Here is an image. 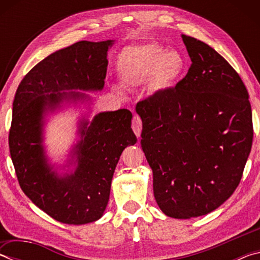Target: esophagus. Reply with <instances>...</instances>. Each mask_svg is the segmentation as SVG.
I'll list each match as a JSON object with an SVG mask.
<instances>
[{"label":"esophagus","instance_id":"obj_1","mask_svg":"<svg viewBox=\"0 0 260 260\" xmlns=\"http://www.w3.org/2000/svg\"><path fill=\"white\" fill-rule=\"evenodd\" d=\"M132 128H133L135 135L140 138L141 136V131H142V120L139 116H134L133 121H132Z\"/></svg>","mask_w":260,"mask_h":260}]
</instances>
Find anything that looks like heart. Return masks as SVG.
Masks as SVG:
<instances>
[{
    "mask_svg": "<svg viewBox=\"0 0 260 260\" xmlns=\"http://www.w3.org/2000/svg\"><path fill=\"white\" fill-rule=\"evenodd\" d=\"M184 69L186 61L179 51L156 43L127 47L118 58V71L127 87H140L148 81L153 91L173 86Z\"/></svg>",
    "mask_w": 260,
    "mask_h": 260,
    "instance_id": "b5f03b06",
    "label": "heart"
}]
</instances>
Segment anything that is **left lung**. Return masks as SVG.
<instances>
[{
  "mask_svg": "<svg viewBox=\"0 0 260 260\" xmlns=\"http://www.w3.org/2000/svg\"><path fill=\"white\" fill-rule=\"evenodd\" d=\"M191 65L175 88L136 104L153 195L167 217L205 215L230 199L251 151L249 94L213 48L181 35Z\"/></svg>",
  "mask_w": 260,
  "mask_h": 260,
  "instance_id": "left-lung-1",
  "label": "left lung"
}]
</instances>
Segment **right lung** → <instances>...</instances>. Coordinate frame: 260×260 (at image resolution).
<instances>
[{"label": "right lung", "mask_w": 260, "mask_h": 260, "mask_svg": "<svg viewBox=\"0 0 260 260\" xmlns=\"http://www.w3.org/2000/svg\"><path fill=\"white\" fill-rule=\"evenodd\" d=\"M113 43L80 41L49 55L26 74L14 100L9 148L21 190L43 212L68 225L102 217L121 152L138 141L127 109L88 119L93 100L82 91L103 89ZM77 104L88 109L78 123L77 143L65 165H51L44 146L45 117Z\"/></svg>", "instance_id": "1"}]
</instances>
